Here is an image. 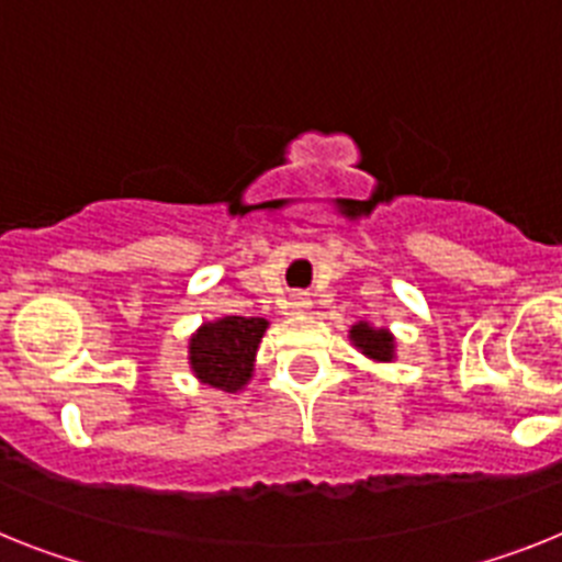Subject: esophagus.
I'll return each mask as SVG.
<instances>
[{"label":"esophagus","mask_w":562,"mask_h":562,"mask_svg":"<svg viewBox=\"0 0 562 562\" xmlns=\"http://www.w3.org/2000/svg\"><path fill=\"white\" fill-rule=\"evenodd\" d=\"M291 314H305L311 308V300L308 294H291V303H289Z\"/></svg>","instance_id":"esophagus-1"}]
</instances>
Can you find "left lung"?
Returning <instances> with one entry per match:
<instances>
[{"mask_svg": "<svg viewBox=\"0 0 562 562\" xmlns=\"http://www.w3.org/2000/svg\"><path fill=\"white\" fill-rule=\"evenodd\" d=\"M351 342L360 348L366 357L376 362H391L394 360V334L389 328H374L369 323L351 325Z\"/></svg>", "mask_w": 562, "mask_h": 562, "instance_id": "left-lung-1", "label": "left lung"}]
</instances>
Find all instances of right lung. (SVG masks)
Segmentation results:
<instances>
[{
  "label": "right lung",
  "mask_w": 562,
  "mask_h": 562,
  "mask_svg": "<svg viewBox=\"0 0 562 562\" xmlns=\"http://www.w3.org/2000/svg\"><path fill=\"white\" fill-rule=\"evenodd\" d=\"M268 319L262 317H223L202 323L188 342V362L196 380L211 389H245L254 374V357L262 342Z\"/></svg>",
  "instance_id": "1"
}]
</instances>
